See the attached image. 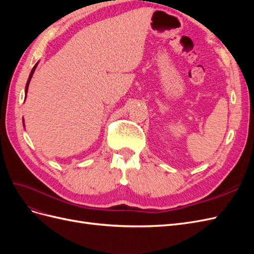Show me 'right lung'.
Masks as SVG:
<instances>
[{
    "label": "right lung",
    "mask_w": 254,
    "mask_h": 254,
    "mask_svg": "<svg viewBox=\"0 0 254 254\" xmlns=\"http://www.w3.org/2000/svg\"><path fill=\"white\" fill-rule=\"evenodd\" d=\"M37 64H35V66L33 67L32 72H30V74H29V77H28V80H27V82H26V87H25V96H26V94H27V90H28V84H29V81H30V79H32V77H33V74H34V72H35V70H36V66H37Z\"/></svg>",
    "instance_id": "right-lung-1"
}]
</instances>
